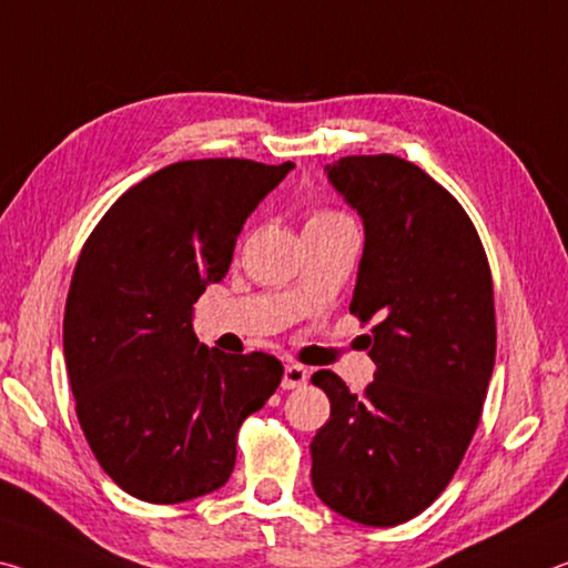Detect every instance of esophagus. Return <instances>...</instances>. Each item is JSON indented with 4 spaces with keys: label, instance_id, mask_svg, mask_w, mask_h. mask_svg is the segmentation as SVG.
Here are the masks:
<instances>
[{
    "label": "esophagus",
    "instance_id": "obj_1",
    "mask_svg": "<svg viewBox=\"0 0 568 568\" xmlns=\"http://www.w3.org/2000/svg\"><path fill=\"white\" fill-rule=\"evenodd\" d=\"M306 379H310V372H306V367H302V365H286L282 387H284V389L304 387Z\"/></svg>",
    "mask_w": 568,
    "mask_h": 568
}]
</instances>
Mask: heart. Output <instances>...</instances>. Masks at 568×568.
Wrapping results in <instances>:
<instances>
[{"label":"heart","mask_w":568,"mask_h":568,"mask_svg":"<svg viewBox=\"0 0 568 568\" xmlns=\"http://www.w3.org/2000/svg\"><path fill=\"white\" fill-rule=\"evenodd\" d=\"M337 219H347V216H345V213H339V211H327V209H322V211H312V213H310V219H306V226H312V223L337 221Z\"/></svg>","instance_id":"b5f03b06"}]
</instances>
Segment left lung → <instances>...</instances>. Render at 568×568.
<instances>
[{
	"mask_svg": "<svg viewBox=\"0 0 568 568\" xmlns=\"http://www.w3.org/2000/svg\"><path fill=\"white\" fill-rule=\"evenodd\" d=\"M365 221L349 312L372 327L375 379L352 395L332 369L312 383L332 413L310 445L322 504L362 526H399L438 498L476 435L496 362L486 248L450 191L405 158L327 165Z\"/></svg>",
	"mask_w": 568,
	"mask_h": 568,
	"instance_id": "left-lung-1",
	"label": "left lung"
}]
</instances>
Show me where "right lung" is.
Returning a JSON list of instances; mask_svg holds the SVG:
<instances>
[{
    "instance_id": "add662e5",
    "label": "right lung",
    "mask_w": 568,
    "mask_h": 568,
    "mask_svg": "<svg viewBox=\"0 0 568 568\" xmlns=\"http://www.w3.org/2000/svg\"><path fill=\"white\" fill-rule=\"evenodd\" d=\"M292 169L171 163L128 189L80 251L62 322L74 413L100 468L145 504L221 488L241 423L282 383L266 352L201 347L193 304L226 276L246 216Z\"/></svg>"
}]
</instances>
